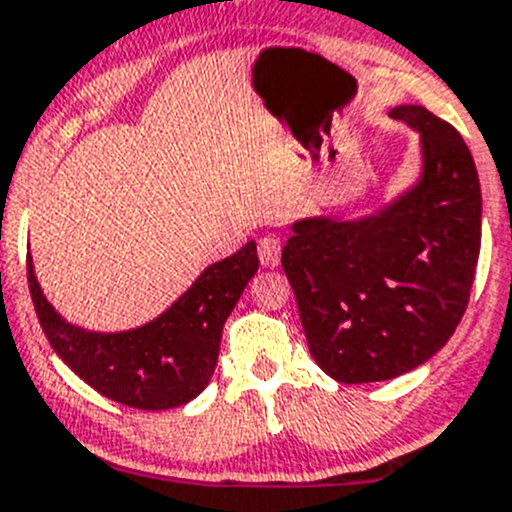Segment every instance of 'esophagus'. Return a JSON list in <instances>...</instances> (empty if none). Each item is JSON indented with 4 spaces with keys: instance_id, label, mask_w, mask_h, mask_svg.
Instances as JSON below:
<instances>
[{
    "instance_id": "esophagus-1",
    "label": "esophagus",
    "mask_w": 512,
    "mask_h": 512,
    "mask_svg": "<svg viewBox=\"0 0 512 512\" xmlns=\"http://www.w3.org/2000/svg\"><path fill=\"white\" fill-rule=\"evenodd\" d=\"M258 258H261V266H278V261H281V241L276 236H263L258 241Z\"/></svg>"
}]
</instances>
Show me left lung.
Here are the masks:
<instances>
[{
	"label": "left lung",
	"mask_w": 512,
	"mask_h": 512,
	"mask_svg": "<svg viewBox=\"0 0 512 512\" xmlns=\"http://www.w3.org/2000/svg\"><path fill=\"white\" fill-rule=\"evenodd\" d=\"M391 116L421 131V181L361 221H298L281 254L308 351L341 383L388 381L438 353L480 254L483 199L463 136L426 106Z\"/></svg>",
	"instance_id": "1"
}]
</instances>
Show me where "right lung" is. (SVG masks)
<instances>
[{
  "label": "right lung",
  "mask_w": 512,
  "mask_h": 512,
  "mask_svg": "<svg viewBox=\"0 0 512 512\" xmlns=\"http://www.w3.org/2000/svg\"><path fill=\"white\" fill-rule=\"evenodd\" d=\"M256 271V244L249 241L234 256L211 263L169 311L146 326L91 333L49 306L27 256L34 311L57 356L96 393L139 411L184 406L209 386L226 318Z\"/></svg>",
  "instance_id": "obj_1"
}]
</instances>
